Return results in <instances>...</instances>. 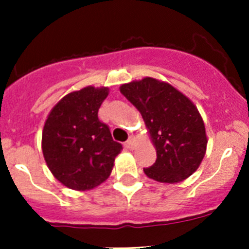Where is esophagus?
<instances>
[{
  "instance_id": "obj_1",
  "label": "esophagus",
  "mask_w": 249,
  "mask_h": 249,
  "mask_svg": "<svg viewBox=\"0 0 249 249\" xmlns=\"http://www.w3.org/2000/svg\"><path fill=\"white\" fill-rule=\"evenodd\" d=\"M134 145H135V137L134 136H130L129 140H127L126 142H125V147L129 148V149H132V148H134Z\"/></svg>"
}]
</instances>
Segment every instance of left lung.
Segmentation results:
<instances>
[{"mask_svg":"<svg viewBox=\"0 0 249 249\" xmlns=\"http://www.w3.org/2000/svg\"><path fill=\"white\" fill-rule=\"evenodd\" d=\"M120 92L140 110L157 148L143 169L152 179L177 183L193 175L206 153L205 124L195 105L169 83L145 77L123 84Z\"/></svg>","mask_w":249,"mask_h":249,"instance_id":"8db88e82","label":"left lung"}]
</instances>
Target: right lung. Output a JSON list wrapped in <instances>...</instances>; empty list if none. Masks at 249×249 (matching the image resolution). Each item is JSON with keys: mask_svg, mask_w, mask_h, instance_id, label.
<instances>
[{"mask_svg": "<svg viewBox=\"0 0 249 249\" xmlns=\"http://www.w3.org/2000/svg\"><path fill=\"white\" fill-rule=\"evenodd\" d=\"M107 96L108 88H83L62 97L48 115L42 132L44 160L70 189L89 190L105 182L123 149L97 115Z\"/></svg>", "mask_w": 249, "mask_h": 249, "instance_id": "right-lung-1", "label": "right lung"}]
</instances>
